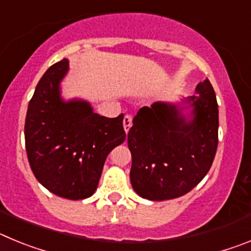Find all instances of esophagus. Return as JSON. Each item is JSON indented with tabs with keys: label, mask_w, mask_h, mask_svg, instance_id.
I'll return each instance as SVG.
<instances>
[{
	"label": "esophagus",
	"mask_w": 251,
	"mask_h": 251,
	"mask_svg": "<svg viewBox=\"0 0 251 251\" xmlns=\"http://www.w3.org/2000/svg\"><path fill=\"white\" fill-rule=\"evenodd\" d=\"M123 127H124V130H126V133H128L129 128L132 127V117H130V115H126V117H124Z\"/></svg>",
	"instance_id": "esophagus-1"
}]
</instances>
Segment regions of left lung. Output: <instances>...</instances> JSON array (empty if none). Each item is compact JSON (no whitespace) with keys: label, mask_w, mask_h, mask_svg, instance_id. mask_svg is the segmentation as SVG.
I'll return each mask as SVG.
<instances>
[{"label":"left lung","mask_w":251,"mask_h":251,"mask_svg":"<svg viewBox=\"0 0 251 251\" xmlns=\"http://www.w3.org/2000/svg\"><path fill=\"white\" fill-rule=\"evenodd\" d=\"M196 95L179 103L143 106L128 133L130 183L151 201L172 200L196 187L214 162L219 142V109L208 79Z\"/></svg>","instance_id":"1"}]
</instances>
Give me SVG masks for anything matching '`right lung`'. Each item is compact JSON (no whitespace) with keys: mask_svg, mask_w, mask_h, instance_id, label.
<instances>
[{"mask_svg":"<svg viewBox=\"0 0 251 251\" xmlns=\"http://www.w3.org/2000/svg\"><path fill=\"white\" fill-rule=\"evenodd\" d=\"M69 72L63 59L48 69L28 103L25 143L30 167L41 185L68 200L95 192L104 162L126 139L124 115L106 118L89 101L65 100L61 81Z\"/></svg>","mask_w":251,"mask_h":251,"instance_id":"add662e5","label":"right lung"}]
</instances>
